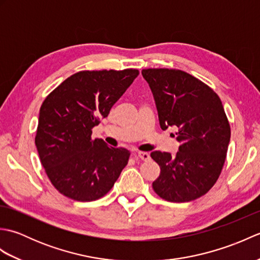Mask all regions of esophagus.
Here are the masks:
<instances>
[{"label":"esophagus","instance_id":"34e87169","mask_svg":"<svg viewBox=\"0 0 260 260\" xmlns=\"http://www.w3.org/2000/svg\"><path fill=\"white\" fill-rule=\"evenodd\" d=\"M136 157L141 158L142 161H148V159L151 158L150 154H148L147 152H137V153H136Z\"/></svg>","mask_w":260,"mask_h":260}]
</instances>
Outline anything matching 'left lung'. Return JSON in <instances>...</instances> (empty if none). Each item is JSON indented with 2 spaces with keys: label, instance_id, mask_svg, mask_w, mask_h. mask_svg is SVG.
<instances>
[{
  "label": "left lung",
  "instance_id": "left-lung-1",
  "mask_svg": "<svg viewBox=\"0 0 260 260\" xmlns=\"http://www.w3.org/2000/svg\"><path fill=\"white\" fill-rule=\"evenodd\" d=\"M156 104L159 126L178 127L179 152L154 151L161 169L153 189L170 202H189L217 182L227 155L230 125L222 103L211 88L176 69H143Z\"/></svg>",
  "mask_w": 260,
  "mask_h": 260
}]
</instances>
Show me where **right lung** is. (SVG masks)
<instances>
[{"label":"right lung","instance_id":"1","mask_svg":"<svg viewBox=\"0 0 260 260\" xmlns=\"http://www.w3.org/2000/svg\"><path fill=\"white\" fill-rule=\"evenodd\" d=\"M137 69L79 71L42 103L36 146L52 185L76 201H93L112 189L128 163L126 148L92 140V128L139 76Z\"/></svg>","mask_w":260,"mask_h":260}]
</instances>
